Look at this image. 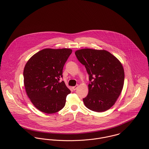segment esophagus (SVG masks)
<instances>
[{"label": "esophagus", "mask_w": 149, "mask_h": 149, "mask_svg": "<svg viewBox=\"0 0 149 149\" xmlns=\"http://www.w3.org/2000/svg\"><path fill=\"white\" fill-rule=\"evenodd\" d=\"M78 88V85L77 86H74V87H72V89L74 90H77V88Z\"/></svg>", "instance_id": "34e87169"}]
</instances>
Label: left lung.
<instances>
[{"label":"left lung","mask_w":149,"mask_h":149,"mask_svg":"<svg viewBox=\"0 0 149 149\" xmlns=\"http://www.w3.org/2000/svg\"><path fill=\"white\" fill-rule=\"evenodd\" d=\"M75 54L89 75L88 93L83 99L84 105L96 112L110 109L123 89L125 72L122 63L106 50L84 49Z\"/></svg>","instance_id":"1"}]
</instances>
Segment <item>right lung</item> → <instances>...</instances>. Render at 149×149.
I'll return each instance as SVG.
<instances>
[{"instance_id":"right-lung-1","label":"right lung","mask_w":149,"mask_h":149,"mask_svg":"<svg viewBox=\"0 0 149 149\" xmlns=\"http://www.w3.org/2000/svg\"><path fill=\"white\" fill-rule=\"evenodd\" d=\"M72 52L70 49L40 50L26 63L24 84L27 96L39 111L53 114L62 110L71 93L62 77L63 68Z\"/></svg>"}]
</instances>
